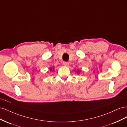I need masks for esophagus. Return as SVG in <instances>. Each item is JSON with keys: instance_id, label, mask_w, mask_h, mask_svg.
I'll list each match as a JSON object with an SVG mask.
<instances>
[{"instance_id": "1", "label": "esophagus", "mask_w": 127, "mask_h": 127, "mask_svg": "<svg viewBox=\"0 0 127 127\" xmlns=\"http://www.w3.org/2000/svg\"><path fill=\"white\" fill-rule=\"evenodd\" d=\"M64 65L65 66H69V63L67 62V61H64Z\"/></svg>"}]
</instances>
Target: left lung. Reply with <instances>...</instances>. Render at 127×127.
<instances>
[{"instance_id": "1", "label": "left lung", "mask_w": 127, "mask_h": 127, "mask_svg": "<svg viewBox=\"0 0 127 127\" xmlns=\"http://www.w3.org/2000/svg\"><path fill=\"white\" fill-rule=\"evenodd\" d=\"M78 71H79V70H78ZM78 71H77V72H78Z\"/></svg>"}]
</instances>
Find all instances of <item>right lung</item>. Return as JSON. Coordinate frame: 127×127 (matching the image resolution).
<instances>
[{
	"mask_svg": "<svg viewBox=\"0 0 127 127\" xmlns=\"http://www.w3.org/2000/svg\"><path fill=\"white\" fill-rule=\"evenodd\" d=\"M52 70V68H50V70Z\"/></svg>",
	"mask_w": 127,
	"mask_h": 127,
	"instance_id": "obj_1",
	"label": "right lung"
}]
</instances>
